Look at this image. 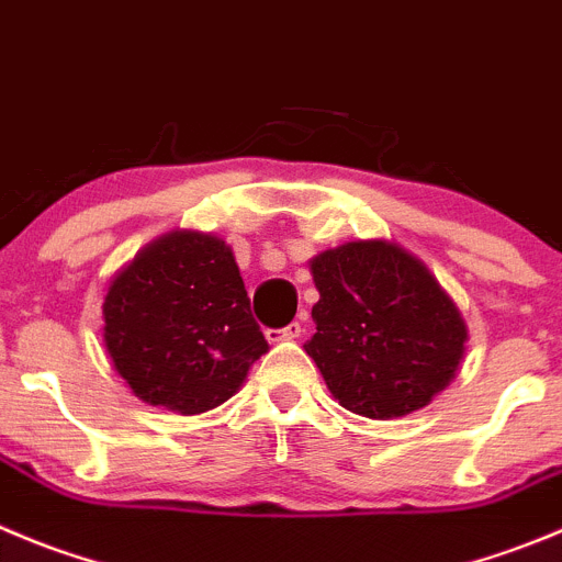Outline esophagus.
<instances>
[{"label": "esophagus", "mask_w": 562, "mask_h": 562, "mask_svg": "<svg viewBox=\"0 0 562 562\" xmlns=\"http://www.w3.org/2000/svg\"><path fill=\"white\" fill-rule=\"evenodd\" d=\"M303 334V325L301 323H290L286 328H270L267 330V339L270 341H292Z\"/></svg>", "instance_id": "34e87169"}]
</instances>
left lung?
Segmentation results:
<instances>
[{
	"label": "left lung",
	"instance_id": "obj_1",
	"mask_svg": "<svg viewBox=\"0 0 562 562\" xmlns=\"http://www.w3.org/2000/svg\"><path fill=\"white\" fill-rule=\"evenodd\" d=\"M317 334L303 345L341 408L370 419L419 411L445 392L469 330L432 272L386 239H358L312 261Z\"/></svg>",
	"mask_w": 562,
	"mask_h": 562
}]
</instances>
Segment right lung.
Instances as JSON below:
<instances>
[{
    "label": "right lung",
    "instance_id": "obj_1",
    "mask_svg": "<svg viewBox=\"0 0 562 562\" xmlns=\"http://www.w3.org/2000/svg\"><path fill=\"white\" fill-rule=\"evenodd\" d=\"M104 347L148 405L204 414L239 392L267 352L232 248L215 234H162L110 281Z\"/></svg>",
    "mask_w": 562,
    "mask_h": 562
}]
</instances>
